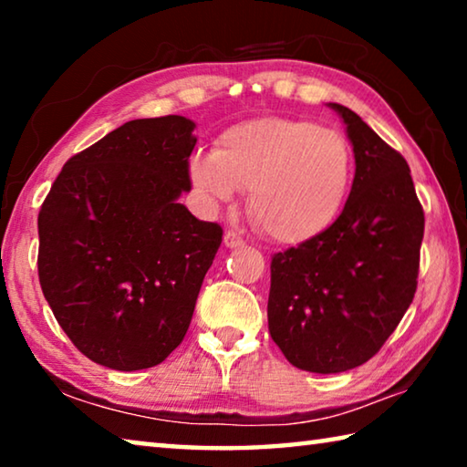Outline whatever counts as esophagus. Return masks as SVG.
<instances>
[{
    "instance_id": "obj_1",
    "label": "esophagus",
    "mask_w": 467,
    "mask_h": 467,
    "mask_svg": "<svg viewBox=\"0 0 467 467\" xmlns=\"http://www.w3.org/2000/svg\"><path fill=\"white\" fill-rule=\"evenodd\" d=\"M243 244H244V241H243L241 236L236 234L234 231L224 233V247H228V249H239V247H243Z\"/></svg>"
}]
</instances>
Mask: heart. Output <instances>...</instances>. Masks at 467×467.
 <instances>
[{"label":"heart","instance_id":"b5f03b06","mask_svg":"<svg viewBox=\"0 0 467 467\" xmlns=\"http://www.w3.org/2000/svg\"><path fill=\"white\" fill-rule=\"evenodd\" d=\"M189 179L205 202H231L249 189L253 223L284 244H300L334 224L352 179V150L342 133L286 117L233 125L216 152H195Z\"/></svg>","mask_w":467,"mask_h":467}]
</instances>
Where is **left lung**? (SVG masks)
I'll use <instances>...</instances> for the list:
<instances>
[{
	"label": "left lung",
	"mask_w": 467,
	"mask_h": 467,
	"mask_svg": "<svg viewBox=\"0 0 467 467\" xmlns=\"http://www.w3.org/2000/svg\"><path fill=\"white\" fill-rule=\"evenodd\" d=\"M354 181L342 214L272 257L267 326L296 368L344 373L373 358L416 292L424 212L406 158L348 107Z\"/></svg>",
	"instance_id": "left-lung-1"
}]
</instances>
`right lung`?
<instances>
[{
	"instance_id": "right-lung-1",
	"label": "right lung",
	"mask_w": 467,
	"mask_h": 467,
	"mask_svg": "<svg viewBox=\"0 0 467 467\" xmlns=\"http://www.w3.org/2000/svg\"><path fill=\"white\" fill-rule=\"evenodd\" d=\"M187 117L133 119L66 162L38 212V280L84 357L115 370L183 342L223 228L179 197L197 138Z\"/></svg>"
}]
</instances>
